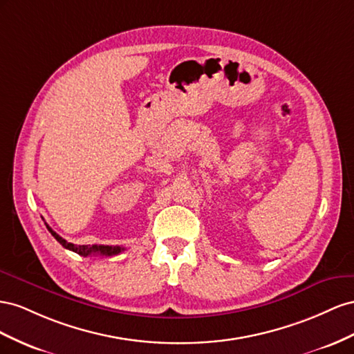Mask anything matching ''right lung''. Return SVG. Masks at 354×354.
Wrapping results in <instances>:
<instances>
[{"label":"right lung","mask_w":354,"mask_h":354,"mask_svg":"<svg viewBox=\"0 0 354 354\" xmlns=\"http://www.w3.org/2000/svg\"><path fill=\"white\" fill-rule=\"evenodd\" d=\"M47 230L52 233V236L59 241L60 245H62L65 249H69L75 252V254L82 255V257H90V255H105V257H113V255H118L121 254V252L124 250V248L121 246H105V245H73V243H68V241L65 239L60 237L57 233H55V231L50 228L47 224H46Z\"/></svg>","instance_id":"1"}]
</instances>
